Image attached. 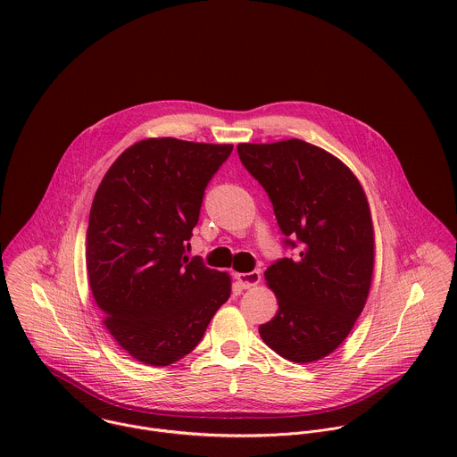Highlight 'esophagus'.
I'll return each mask as SVG.
<instances>
[{
    "instance_id": "esophagus-1",
    "label": "esophagus",
    "mask_w": 457,
    "mask_h": 457,
    "mask_svg": "<svg viewBox=\"0 0 457 457\" xmlns=\"http://www.w3.org/2000/svg\"><path fill=\"white\" fill-rule=\"evenodd\" d=\"M236 279L237 283L243 287V288H253L261 283V272L259 270H252V272H237L236 274Z\"/></svg>"
}]
</instances>
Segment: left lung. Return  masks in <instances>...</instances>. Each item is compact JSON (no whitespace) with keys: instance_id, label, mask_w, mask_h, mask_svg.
<instances>
[{"instance_id":"left-lung-1","label":"left lung","mask_w":457,"mask_h":457,"mask_svg":"<svg viewBox=\"0 0 457 457\" xmlns=\"http://www.w3.org/2000/svg\"><path fill=\"white\" fill-rule=\"evenodd\" d=\"M237 153L270 198L285 245L299 248L263 272L278 313L259 327L261 337L292 362L320 361L346 339L370 294L375 232L368 198L341 160L310 142L239 144Z\"/></svg>"}]
</instances>
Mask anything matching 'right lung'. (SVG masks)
<instances>
[{"instance_id": "add662e5", "label": "right lung", "mask_w": 457, "mask_h": 457, "mask_svg": "<svg viewBox=\"0 0 457 457\" xmlns=\"http://www.w3.org/2000/svg\"><path fill=\"white\" fill-rule=\"evenodd\" d=\"M232 144L145 138L120 154L89 212L86 267L104 326L133 359L169 366L230 297L227 272L188 259L204 190Z\"/></svg>"}]
</instances>
